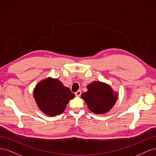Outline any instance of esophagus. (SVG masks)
I'll return each mask as SVG.
<instances>
[{
	"mask_svg": "<svg viewBox=\"0 0 156 156\" xmlns=\"http://www.w3.org/2000/svg\"><path fill=\"white\" fill-rule=\"evenodd\" d=\"M75 96L79 97V96H81V90H78V91H77L75 93Z\"/></svg>",
	"mask_w": 156,
	"mask_h": 156,
	"instance_id": "1",
	"label": "esophagus"
}]
</instances>
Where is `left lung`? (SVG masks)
<instances>
[{
    "label": "left lung",
    "instance_id": "left-lung-1",
    "mask_svg": "<svg viewBox=\"0 0 156 156\" xmlns=\"http://www.w3.org/2000/svg\"><path fill=\"white\" fill-rule=\"evenodd\" d=\"M88 91L81 94L89 110L98 115L109 111L115 105L118 93L114 92L107 84L100 81H94L87 86Z\"/></svg>",
    "mask_w": 156,
    "mask_h": 156
}]
</instances>
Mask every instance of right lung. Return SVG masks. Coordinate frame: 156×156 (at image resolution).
Masks as SVG:
<instances>
[{
    "label": "right lung",
    "mask_w": 156,
    "mask_h": 156,
    "mask_svg": "<svg viewBox=\"0 0 156 156\" xmlns=\"http://www.w3.org/2000/svg\"><path fill=\"white\" fill-rule=\"evenodd\" d=\"M33 96L40 109L46 115L51 116L62 113L69 101L75 96L58 79L51 77L37 84Z\"/></svg>",
    "instance_id": "1"
}]
</instances>
